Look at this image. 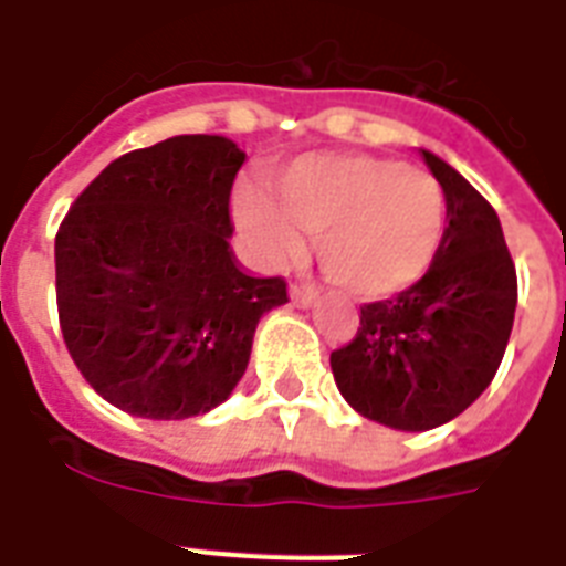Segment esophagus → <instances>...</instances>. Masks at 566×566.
<instances>
[{"label":"esophagus","instance_id":"esophagus-1","mask_svg":"<svg viewBox=\"0 0 566 566\" xmlns=\"http://www.w3.org/2000/svg\"><path fill=\"white\" fill-rule=\"evenodd\" d=\"M291 300L300 305V308H308L314 302L319 300L317 287H311V284H291Z\"/></svg>","mask_w":566,"mask_h":566}]
</instances>
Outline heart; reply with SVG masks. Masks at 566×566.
Segmentation results:
<instances>
[{
	"label": "heart",
	"mask_w": 566,
	"mask_h": 566,
	"mask_svg": "<svg viewBox=\"0 0 566 566\" xmlns=\"http://www.w3.org/2000/svg\"><path fill=\"white\" fill-rule=\"evenodd\" d=\"M266 206L238 202V222L266 255L319 238V264L332 282L361 296L417 282L438 252L447 222L443 188L431 172L353 153L305 155L266 181Z\"/></svg>",
	"instance_id": "1"
}]
</instances>
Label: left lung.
I'll return each mask as SVG.
<instances>
[{"mask_svg":"<svg viewBox=\"0 0 566 566\" xmlns=\"http://www.w3.org/2000/svg\"><path fill=\"white\" fill-rule=\"evenodd\" d=\"M447 196V229L420 282L367 302L361 326L332 353L337 390L367 420L426 431L484 394L509 346L517 270L491 202L422 149Z\"/></svg>","mask_w":566,"mask_h":566,"instance_id":"obj_1","label":"left lung"}]
</instances>
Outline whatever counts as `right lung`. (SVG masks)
Listing matches in <instances>:
<instances>
[{"label":"right lung","mask_w":566,"mask_h":566,"mask_svg":"<svg viewBox=\"0 0 566 566\" xmlns=\"http://www.w3.org/2000/svg\"><path fill=\"white\" fill-rule=\"evenodd\" d=\"M247 161L220 135L126 153L82 190L55 238L61 335L119 411L185 420L229 399L258 319L287 302L229 249L231 185Z\"/></svg>","instance_id":"obj_1"}]
</instances>
